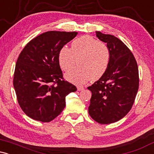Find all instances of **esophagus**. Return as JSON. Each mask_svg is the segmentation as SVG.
I'll return each instance as SVG.
<instances>
[{
  "label": "esophagus",
  "mask_w": 154,
  "mask_h": 154,
  "mask_svg": "<svg viewBox=\"0 0 154 154\" xmlns=\"http://www.w3.org/2000/svg\"><path fill=\"white\" fill-rule=\"evenodd\" d=\"M82 90H84V87L83 86H77V91H81Z\"/></svg>",
  "instance_id": "1"
}]
</instances>
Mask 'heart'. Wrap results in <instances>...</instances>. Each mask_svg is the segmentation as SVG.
<instances>
[{"mask_svg": "<svg viewBox=\"0 0 154 154\" xmlns=\"http://www.w3.org/2000/svg\"><path fill=\"white\" fill-rule=\"evenodd\" d=\"M111 59L109 48L89 35L75 39L71 48H61L59 54V63L61 69L67 72L78 62L79 65L66 74L65 78L75 84L80 85L90 79L97 80L105 75Z\"/></svg>", "mask_w": 154, "mask_h": 154, "instance_id": "obj_1", "label": "heart"}]
</instances>
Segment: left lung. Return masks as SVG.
Instances as JSON below:
<instances>
[{
	"label": "left lung",
	"mask_w": 154,
	"mask_h": 154,
	"mask_svg": "<svg viewBox=\"0 0 154 154\" xmlns=\"http://www.w3.org/2000/svg\"><path fill=\"white\" fill-rule=\"evenodd\" d=\"M111 52L109 68L103 77L88 88L92 92L90 116L103 125L116 122L132 109L139 87L137 62L127 45L115 36L95 32Z\"/></svg>",
	"instance_id": "1"
}]
</instances>
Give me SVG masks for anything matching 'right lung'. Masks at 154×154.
Returning <instances> with one entry per match:
<instances>
[{
  "mask_svg": "<svg viewBox=\"0 0 154 154\" xmlns=\"http://www.w3.org/2000/svg\"><path fill=\"white\" fill-rule=\"evenodd\" d=\"M76 32L48 31L30 40L19 54L14 75L17 100L32 119L48 122L62 112L65 98L77 88L63 78L59 51Z\"/></svg>",
  "mask_w": 154,
  "mask_h": 154,
  "instance_id": "obj_1",
  "label": "right lung"
}]
</instances>
